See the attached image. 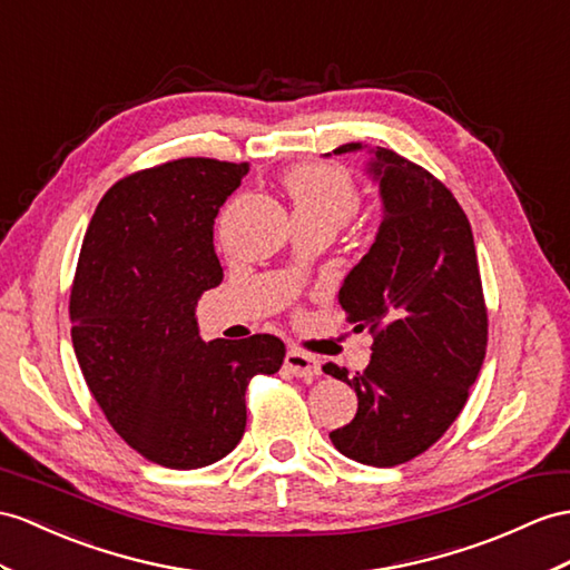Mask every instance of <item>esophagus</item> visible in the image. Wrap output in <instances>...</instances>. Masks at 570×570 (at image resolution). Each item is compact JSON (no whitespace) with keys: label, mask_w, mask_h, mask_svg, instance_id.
<instances>
[{"label":"esophagus","mask_w":570,"mask_h":570,"mask_svg":"<svg viewBox=\"0 0 570 570\" xmlns=\"http://www.w3.org/2000/svg\"><path fill=\"white\" fill-rule=\"evenodd\" d=\"M285 365L295 374V377H302V380H312L316 374H322V360L302 351H287Z\"/></svg>","instance_id":"esophagus-1"}]
</instances>
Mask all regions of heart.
<instances>
[{"mask_svg": "<svg viewBox=\"0 0 570 570\" xmlns=\"http://www.w3.org/2000/svg\"><path fill=\"white\" fill-rule=\"evenodd\" d=\"M285 190L295 217L326 219L341 227L360 207L351 174L338 164H304L285 176Z\"/></svg>", "mask_w": 570, "mask_h": 570, "instance_id": "b5f03b06", "label": "heart"}]
</instances>
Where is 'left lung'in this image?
<instances>
[{"label": "left lung", "mask_w": 570, "mask_h": 570, "mask_svg": "<svg viewBox=\"0 0 570 570\" xmlns=\"http://www.w3.org/2000/svg\"><path fill=\"white\" fill-rule=\"evenodd\" d=\"M370 151L365 171L382 222L370 252L345 275L338 302L367 328L365 372L324 365L357 394L355 419L328 433L341 454L396 466L425 452L464 409L485 355V316L474 234L452 193L392 149L348 142L333 155Z\"/></svg>", "instance_id": "obj_1"}]
</instances>
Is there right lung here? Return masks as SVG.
I'll return each instance as SVG.
<instances>
[{"instance_id":"add662e5","label":"right lung","mask_w":570,"mask_h":570,"mask_svg":"<svg viewBox=\"0 0 570 570\" xmlns=\"http://www.w3.org/2000/svg\"><path fill=\"white\" fill-rule=\"evenodd\" d=\"M248 164L176 159L118 180L89 222L69 297L81 374L108 423L169 469L215 464L239 445L246 384L281 370L271 333L205 343L198 297L222 283L219 207Z\"/></svg>"}]
</instances>
